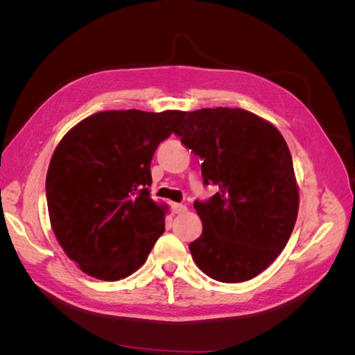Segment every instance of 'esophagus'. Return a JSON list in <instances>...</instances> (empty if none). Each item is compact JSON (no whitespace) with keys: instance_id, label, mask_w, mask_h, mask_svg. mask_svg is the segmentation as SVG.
<instances>
[{"instance_id":"34e87169","label":"esophagus","mask_w":355,"mask_h":355,"mask_svg":"<svg viewBox=\"0 0 355 355\" xmlns=\"http://www.w3.org/2000/svg\"><path fill=\"white\" fill-rule=\"evenodd\" d=\"M171 211H173L175 214H182V213L187 211V207L184 206V204L173 202V204H171Z\"/></svg>"}]
</instances>
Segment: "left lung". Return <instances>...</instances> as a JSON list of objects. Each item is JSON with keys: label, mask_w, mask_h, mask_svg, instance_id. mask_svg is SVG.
<instances>
[{"label": "left lung", "mask_w": 355, "mask_h": 355, "mask_svg": "<svg viewBox=\"0 0 355 355\" xmlns=\"http://www.w3.org/2000/svg\"><path fill=\"white\" fill-rule=\"evenodd\" d=\"M175 132L202 159V185L219 191L196 200L202 234L189 244L200 270L213 280L241 283L261 274L295 228L299 192L282 133L244 110L187 112Z\"/></svg>", "instance_id": "left-lung-1"}]
</instances>
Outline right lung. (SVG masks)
Listing matches in <instances>:
<instances>
[{"instance_id":"obj_1","label":"right lung","mask_w":355,"mask_h":355,"mask_svg":"<svg viewBox=\"0 0 355 355\" xmlns=\"http://www.w3.org/2000/svg\"><path fill=\"white\" fill-rule=\"evenodd\" d=\"M184 116L98 112L58 145L46 179L50 222L85 274L106 282L133 274L164 232V209L149 194L151 159Z\"/></svg>"}]
</instances>
